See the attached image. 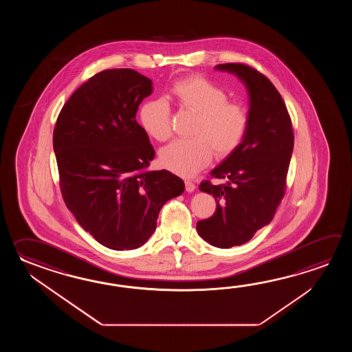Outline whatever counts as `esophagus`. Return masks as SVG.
<instances>
[{
    "mask_svg": "<svg viewBox=\"0 0 352 352\" xmlns=\"http://www.w3.org/2000/svg\"><path fill=\"white\" fill-rule=\"evenodd\" d=\"M185 186H186L187 192H194L195 188H196L194 182H192V181H188V179L185 181Z\"/></svg>",
    "mask_w": 352,
    "mask_h": 352,
    "instance_id": "1",
    "label": "esophagus"
}]
</instances>
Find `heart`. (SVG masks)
<instances>
[{"instance_id":"1","label":"heart","mask_w":352,"mask_h":352,"mask_svg":"<svg viewBox=\"0 0 352 352\" xmlns=\"http://www.w3.org/2000/svg\"><path fill=\"white\" fill-rule=\"evenodd\" d=\"M171 96L176 103L197 114L190 140H176L160 153L162 166L190 177L208 165L214 153L223 157L235 150L247 132L245 107L228 102L223 88L208 79L191 75L175 82ZM141 123L147 133L164 142L171 135V109L164 99H151L141 108Z\"/></svg>"}]
</instances>
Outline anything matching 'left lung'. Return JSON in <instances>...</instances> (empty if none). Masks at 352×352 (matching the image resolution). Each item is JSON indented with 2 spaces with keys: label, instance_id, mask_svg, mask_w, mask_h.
Instances as JSON below:
<instances>
[{
  "label": "left lung",
  "instance_id": "8db88e82",
  "mask_svg": "<svg viewBox=\"0 0 352 352\" xmlns=\"http://www.w3.org/2000/svg\"><path fill=\"white\" fill-rule=\"evenodd\" d=\"M215 70L235 75L249 98L243 141L210 171L225 184L204 181L199 186L215 197L217 210L197 223V232L210 245L228 249L247 243L272 221L285 196L294 137L285 102L268 78L244 64H219Z\"/></svg>",
  "mask_w": 352,
  "mask_h": 352
}]
</instances>
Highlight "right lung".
Returning <instances> with one entry per match:
<instances>
[{"mask_svg": "<svg viewBox=\"0 0 352 352\" xmlns=\"http://www.w3.org/2000/svg\"><path fill=\"white\" fill-rule=\"evenodd\" d=\"M152 91V80L132 69L100 72L67 99L54 129L67 209L113 250L142 247L161 208L185 190L170 171L147 170L155 150L135 113Z\"/></svg>", "mask_w": 352, "mask_h": 352, "instance_id": "obj_1", "label": "right lung"}]
</instances>
